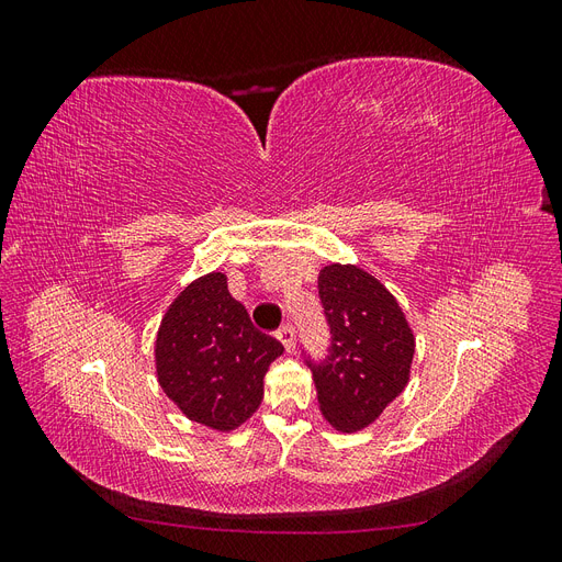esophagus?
I'll return each mask as SVG.
<instances>
[{
	"instance_id": "obj_1",
	"label": "esophagus",
	"mask_w": 562,
	"mask_h": 562,
	"mask_svg": "<svg viewBox=\"0 0 562 562\" xmlns=\"http://www.w3.org/2000/svg\"><path fill=\"white\" fill-rule=\"evenodd\" d=\"M277 339L283 345V349H285L288 353L295 351V328H293V326H281V328L277 330Z\"/></svg>"
}]
</instances>
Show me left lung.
I'll use <instances>...</instances> for the list:
<instances>
[{"mask_svg": "<svg viewBox=\"0 0 562 562\" xmlns=\"http://www.w3.org/2000/svg\"><path fill=\"white\" fill-rule=\"evenodd\" d=\"M318 300L330 333L328 353L314 361L302 347V359L323 417L339 431H359L405 389L415 337L396 300L359 267L323 269Z\"/></svg>", "mask_w": 562, "mask_h": 562, "instance_id": "1", "label": "left lung"}]
</instances>
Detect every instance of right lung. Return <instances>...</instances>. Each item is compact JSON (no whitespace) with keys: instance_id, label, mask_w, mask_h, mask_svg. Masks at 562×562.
I'll return each instance as SVG.
<instances>
[{"instance_id":"1","label":"right lung","mask_w":562,"mask_h":562,"mask_svg":"<svg viewBox=\"0 0 562 562\" xmlns=\"http://www.w3.org/2000/svg\"><path fill=\"white\" fill-rule=\"evenodd\" d=\"M281 353V342L252 328L225 274H209L187 285L161 321L159 384L187 417L229 431L260 407L265 372Z\"/></svg>"}]
</instances>
